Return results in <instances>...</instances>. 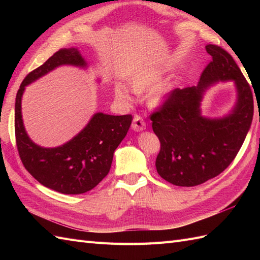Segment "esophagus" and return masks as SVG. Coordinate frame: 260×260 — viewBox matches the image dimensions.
<instances>
[{
  "label": "esophagus",
  "instance_id": "obj_1",
  "mask_svg": "<svg viewBox=\"0 0 260 260\" xmlns=\"http://www.w3.org/2000/svg\"><path fill=\"white\" fill-rule=\"evenodd\" d=\"M145 126H146L145 120L143 119L140 115H135L133 119V124H132V128H133L135 132H142L145 129Z\"/></svg>",
  "mask_w": 260,
  "mask_h": 260
}]
</instances>
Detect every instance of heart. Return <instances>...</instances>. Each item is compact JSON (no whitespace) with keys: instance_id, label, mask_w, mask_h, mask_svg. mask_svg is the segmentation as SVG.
<instances>
[{"instance_id":"1","label":"heart","mask_w":260,"mask_h":260,"mask_svg":"<svg viewBox=\"0 0 260 260\" xmlns=\"http://www.w3.org/2000/svg\"><path fill=\"white\" fill-rule=\"evenodd\" d=\"M164 76V69L159 67H146L137 71L132 77V88L124 81H116L114 85V95L116 99L123 103H132L134 96L137 93L153 89L148 96V103L153 107H159L169 98L171 92L173 91L175 85L173 82H162Z\"/></svg>"}]
</instances>
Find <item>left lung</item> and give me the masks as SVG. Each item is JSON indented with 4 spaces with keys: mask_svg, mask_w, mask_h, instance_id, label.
I'll list each match as a JSON object with an SVG mask.
<instances>
[{
    "mask_svg": "<svg viewBox=\"0 0 260 260\" xmlns=\"http://www.w3.org/2000/svg\"><path fill=\"white\" fill-rule=\"evenodd\" d=\"M206 50L212 60L199 84L176 88L151 115L153 131L161 142L157 173L178 186L202 184L223 172L238 154L252 121V92L234 58L214 45L206 46ZM220 81L234 82L235 106L222 118L202 116L204 92Z\"/></svg>",
    "mask_w": 260,
    "mask_h": 260,
    "instance_id": "obj_1",
    "label": "left lung"
}]
</instances>
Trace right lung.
<instances>
[{
    "label": "right lung",
    "mask_w": 260,
    "mask_h": 260,
    "mask_svg": "<svg viewBox=\"0 0 260 260\" xmlns=\"http://www.w3.org/2000/svg\"><path fill=\"white\" fill-rule=\"evenodd\" d=\"M87 68L88 63L77 48L60 49L22 81L15 98V139L24 168L39 183L63 194H81L93 189L109 172L114 152L124 140L132 124V115H92L78 134L57 147L36 144L22 119L21 102L27 85L60 66Z\"/></svg>",
    "instance_id": "add662e5"
}]
</instances>
